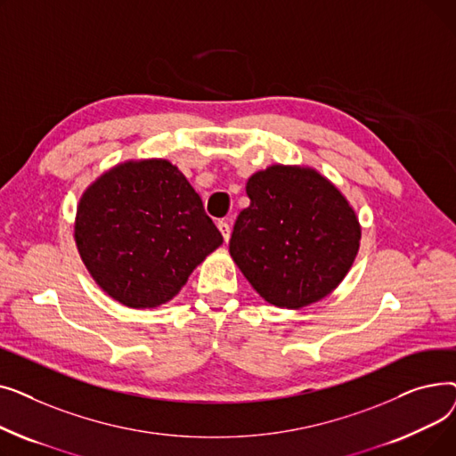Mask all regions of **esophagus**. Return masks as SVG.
Instances as JSON below:
<instances>
[{
	"instance_id": "esophagus-1",
	"label": "esophagus",
	"mask_w": 456,
	"mask_h": 456,
	"mask_svg": "<svg viewBox=\"0 0 456 456\" xmlns=\"http://www.w3.org/2000/svg\"><path fill=\"white\" fill-rule=\"evenodd\" d=\"M218 229H220V232H222V236H224V240L229 242V238H231V225H229V222H227V220L218 222Z\"/></svg>"
}]
</instances>
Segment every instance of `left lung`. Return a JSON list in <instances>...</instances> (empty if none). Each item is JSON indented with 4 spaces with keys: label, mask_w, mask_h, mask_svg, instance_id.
<instances>
[{
    "label": "left lung",
    "mask_w": 456,
    "mask_h": 456,
    "mask_svg": "<svg viewBox=\"0 0 456 456\" xmlns=\"http://www.w3.org/2000/svg\"><path fill=\"white\" fill-rule=\"evenodd\" d=\"M229 251L268 303L301 308L330 294L349 272L361 225L340 190L308 167L270 166L246 184Z\"/></svg>",
    "instance_id": "left-lung-1"
}]
</instances>
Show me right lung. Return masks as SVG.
<instances>
[{
  "instance_id": "right-lung-1",
  "label": "right lung",
  "mask_w": 456,
  "mask_h": 456,
  "mask_svg": "<svg viewBox=\"0 0 456 456\" xmlns=\"http://www.w3.org/2000/svg\"><path fill=\"white\" fill-rule=\"evenodd\" d=\"M76 242L102 289L126 306L170 301L224 236L167 160L126 162L81 198Z\"/></svg>"
}]
</instances>
